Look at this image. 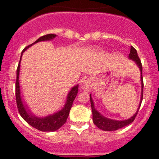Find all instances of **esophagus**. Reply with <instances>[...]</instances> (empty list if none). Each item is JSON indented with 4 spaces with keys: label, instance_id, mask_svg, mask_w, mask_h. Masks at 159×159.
Instances as JSON below:
<instances>
[{
    "label": "esophagus",
    "instance_id": "34e87169",
    "mask_svg": "<svg viewBox=\"0 0 159 159\" xmlns=\"http://www.w3.org/2000/svg\"><path fill=\"white\" fill-rule=\"evenodd\" d=\"M81 88H82V89L84 90V91H89L91 89V88H92V83H91V81H90L89 80H85V81H83L82 84H81Z\"/></svg>",
    "mask_w": 159,
    "mask_h": 159
}]
</instances>
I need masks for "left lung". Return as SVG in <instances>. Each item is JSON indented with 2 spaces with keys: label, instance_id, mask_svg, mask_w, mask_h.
<instances>
[{
  "label": "left lung",
  "instance_id": "8db88e82",
  "mask_svg": "<svg viewBox=\"0 0 159 159\" xmlns=\"http://www.w3.org/2000/svg\"><path fill=\"white\" fill-rule=\"evenodd\" d=\"M129 58L131 60L134 61L137 65L139 66V68H140L141 70V81H142V98H141V102L140 105H139V108H138L137 112L131 117V118L128 120H125V121H115V120H111L108 119V118H105L103 115H101L97 110L94 108V102H93L92 98H91V96L90 94V100H91V110H92V115H93V122L94 124L97 126L98 129L104 130V131H116V130L121 129L123 127H125V126L129 125V124H131L132 121H134V120L135 119V117L137 115L138 112H139V108H140L141 104H142V99H143V87H144V83H143V77H142V62H141L140 58L139 57L138 55L137 51L135 48L131 46V51H130L129 54Z\"/></svg>",
  "mask_w": 159,
  "mask_h": 159
}]
</instances>
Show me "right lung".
<instances>
[{
    "mask_svg": "<svg viewBox=\"0 0 159 159\" xmlns=\"http://www.w3.org/2000/svg\"><path fill=\"white\" fill-rule=\"evenodd\" d=\"M56 35L54 34H49L44 35V36L38 38L36 41L33 43V44H30V45L27 46L25 49L23 50L21 53L23 54L24 51L28 48L30 47L32 44H35L37 42L43 41H49V40L53 39L55 38ZM21 57L20 58V61H19L18 66L17 68V78H16V84H15V97H16V102H17V109H18L19 113H20V116L24 118L26 122H28L30 126L34 127V129L39 130L41 131H54L56 130L59 129L67 121L68 115H69V112L70 108H71L72 105H73V102L75 98H76L77 94L78 91V85L75 86L70 90L69 94H68L67 97V102L65 104V107L63 109H61L60 111L57 112V113L54 114L52 115H49V116L45 117V118H38L35 117L34 115H32L30 112L26 110V107L25 105H23V102L21 101V98H20V85H19V71H20V62Z\"/></svg>",
    "mask_w": 159,
    "mask_h": 159,
    "instance_id": "1",
    "label": "right lung"
}]
</instances>
